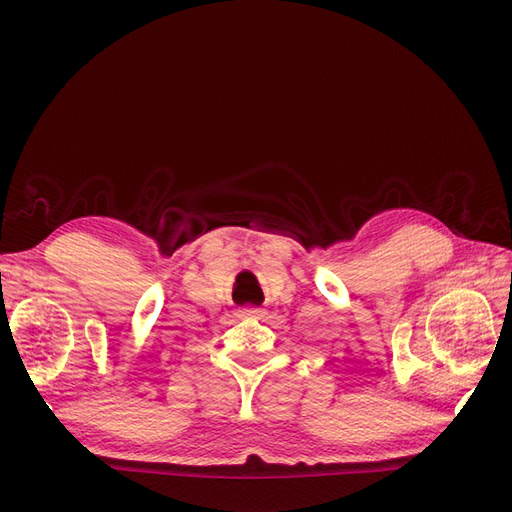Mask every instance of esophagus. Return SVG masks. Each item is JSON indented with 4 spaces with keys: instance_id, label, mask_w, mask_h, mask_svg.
Wrapping results in <instances>:
<instances>
[{
    "instance_id": "1",
    "label": "esophagus",
    "mask_w": 512,
    "mask_h": 512,
    "mask_svg": "<svg viewBox=\"0 0 512 512\" xmlns=\"http://www.w3.org/2000/svg\"><path fill=\"white\" fill-rule=\"evenodd\" d=\"M262 314V309H258V307H245V309H241V316H260Z\"/></svg>"
}]
</instances>
